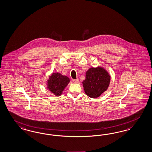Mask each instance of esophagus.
<instances>
[{
	"mask_svg": "<svg viewBox=\"0 0 152 152\" xmlns=\"http://www.w3.org/2000/svg\"><path fill=\"white\" fill-rule=\"evenodd\" d=\"M73 81L75 83H79V79H73Z\"/></svg>",
	"mask_w": 152,
	"mask_h": 152,
	"instance_id": "esophagus-1",
	"label": "esophagus"
}]
</instances>
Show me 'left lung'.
I'll return each mask as SVG.
<instances>
[{"label": "left lung", "mask_w": 152, "mask_h": 152, "mask_svg": "<svg viewBox=\"0 0 152 152\" xmlns=\"http://www.w3.org/2000/svg\"><path fill=\"white\" fill-rule=\"evenodd\" d=\"M110 81V75L104 68L100 66L89 68L83 81L84 91L90 98H98L108 89Z\"/></svg>", "instance_id": "1"}]
</instances>
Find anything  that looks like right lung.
Returning a JSON list of instances; mask_svg holds the SVG:
<instances>
[{"instance_id": "add662e5", "label": "right lung", "mask_w": 152, "mask_h": 152, "mask_svg": "<svg viewBox=\"0 0 152 152\" xmlns=\"http://www.w3.org/2000/svg\"><path fill=\"white\" fill-rule=\"evenodd\" d=\"M69 81V79L66 76L58 72L53 73L48 80L47 88L56 96H59L62 94Z\"/></svg>"}]
</instances>
